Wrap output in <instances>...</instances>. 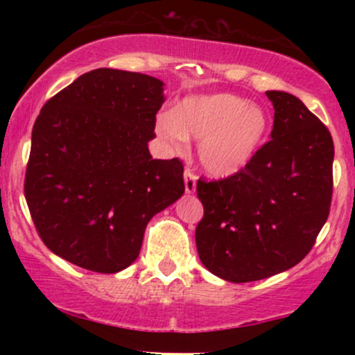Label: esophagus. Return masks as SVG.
<instances>
[{"label": "esophagus", "mask_w": 355, "mask_h": 355, "mask_svg": "<svg viewBox=\"0 0 355 355\" xmlns=\"http://www.w3.org/2000/svg\"><path fill=\"white\" fill-rule=\"evenodd\" d=\"M183 180H185L187 193H193L195 189H197V175L191 172V170H185V173H183Z\"/></svg>", "instance_id": "1"}]
</instances>
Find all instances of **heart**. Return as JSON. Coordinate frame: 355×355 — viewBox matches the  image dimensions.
Listing matches in <instances>:
<instances>
[{
    "label": "heart",
    "instance_id": "b5f03b06",
    "mask_svg": "<svg viewBox=\"0 0 355 355\" xmlns=\"http://www.w3.org/2000/svg\"><path fill=\"white\" fill-rule=\"evenodd\" d=\"M158 137L175 152L189 146L190 137L198 141L202 168L215 178L242 172L262 148L270 121L263 108L232 93L189 96L177 112L160 113Z\"/></svg>",
    "mask_w": 355,
    "mask_h": 355
}]
</instances>
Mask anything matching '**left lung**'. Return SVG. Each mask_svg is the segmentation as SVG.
<instances>
[{"instance_id":"1","label":"left lung","mask_w":355,"mask_h":355,"mask_svg":"<svg viewBox=\"0 0 355 355\" xmlns=\"http://www.w3.org/2000/svg\"><path fill=\"white\" fill-rule=\"evenodd\" d=\"M274 128L242 172L197 182L198 257L227 282L288 270L311 252L332 200L331 132L297 96L267 92Z\"/></svg>"}]
</instances>
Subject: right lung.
Masks as SVG:
<instances>
[{"mask_svg":"<svg viewBox=\"0 0 355 355\" xmlns=\"http://www.w3.org/2000/svg\"><path fill=\"white\" fill-rule=\"evenodd\" d=\"M164 101V81L98 68L44 103L24 197L53 254L100 274L135 262L146 223L185 191L182 162L148 152Z\"/></svg>","mask_w":355,"mask_h":355,"instance_id":"obj_1","label":"right lung"}]
</instances>
